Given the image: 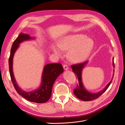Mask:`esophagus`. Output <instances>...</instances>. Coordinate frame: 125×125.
Returning <instances> with one entry per match:
<instances>
[{
	"label": "esophagus",
	"mask_w": 125,
	"mask_h": 125,
	"mask_svg": "<svg viewBox=\"0 0 125 125\" xmlns=\"http://www.w3.org/2000/svg\"><path fill=\"white\" fill-rule=\"evenodd\" d=\"M63 68H64V69L65 70H68V66H67V65H66V64H65V65H63Z\"/></svg>",
	"instance_id": "esophagus-1"
}]
</instances>
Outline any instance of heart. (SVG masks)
<instances>
[{
	"instance_id": "heart-1",
	"label": "heart",
	"mask_w": 125,
	"mask_h": 125,
	"mask_svg": "<svg viewBox=\"0 0 125 125\" xmlns=\"http://www.w3.org/2000/svg\"><path fill=\"white\" fill-rule=\"evenodd\" d=\"M94 46L92 39L81 34L66 36L53 47V51L58 55L62 54V50H70V56L74 62H81L88 58Z\"/></svg>"
}]
</instances>
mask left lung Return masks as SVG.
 Listing matches in <instances>:
<instances>
[{
	"label": "left lung",
	"mask_w": 125,
	"mask_h": 125,
	"mask_svg": "<svg viewBox=\"0 0 125 125\" xmlns=\"http://www.w3.org/2000/svg\"><path fill=\"white\" fill-rule=\"evenodd\" d=\"M113 60H114V59H113ZM87 62H88L86 61L81 63H78V64H75V65H71V68L72 69H73V71L74 73L75 76H76V75L77 76L78 81H79V84H77L76 88L74 89L73 90L74 94L76 96L77 98L80 99L81 100L84 101H92L93 100L97 99V98L100 97L102 94L104 93L105 91L108 89L109 86L110 85L113 79L110 82H109V83L107 84L106 86L105 87V89H104V90L101 91V92L97 93H91L88 92L83 88V86L82 83V80H81L82 70V69L84 67V66L86 65ZM113 67L115 68L114 62H113Z\"/></svg>",
	"instance_id": "left-lung-1"
}]
</instances>
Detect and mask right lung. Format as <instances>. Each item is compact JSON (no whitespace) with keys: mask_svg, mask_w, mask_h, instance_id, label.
Returning <instances> with one entry per match:
<instances>
[{"mask_svg":"<svg viewBox=\"0 0 125 125\" xmlns=\"http://www.w3.org/2000/svg\"><path fill=\"white\" fill-rule=\"evenodd\" d=\"M32 39L28 34L20 33L15 40L11 47L10 55L9 58V73L13 86L17 92L24 99L30 102L37 103H43L46 102L52 95V86L56 79L63 71L61 63H49L44 67L42 75V81L40 88L33 92H26L22 91L18 86L15 80L12 70V60L15 52L22 42Z\"/></svg>","mask_w":125,"mask_h":125,"instance_id":"right-lung-1","label":"right lung"}]
</instances>
